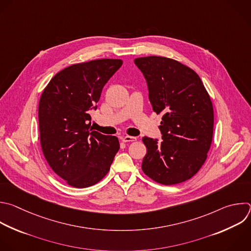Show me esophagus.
<instances>
[{
    "mask_svg": "<svg viewBox=\"0 0 251 251\" xmlns=\"http://www.w3.org/2000/svg\"><path fill=\"white\" fill-rule=\"evenodd\" d=\"M136 140H137V138L133 137V136H124L122 138V141L125 142V143H127V142H135Z\"/></svg>",
    "mask_w": 251,
    "mask_h": 251,
    "instance_id": "1",
    "label": "esophagus"
}]
</instances>
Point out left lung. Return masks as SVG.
I'll use <instances>...</instances> for the list:
<instances>
[{
    "label": "left lung",
    "mask_w": 251,
    "mask_h": 251,
    "mask_svg": "<svg viewBox=\"0 0 251 251\" xmlns=\"http://www.w3.org/2000/svg\"><path fill=\"white\" fill-rule=\"evenodd\" d=\"M148 85L156 114L163 113L161 140L143 138L147 153L142 170L157 183L174 185L195 176L207 158L214 110L200 76L178 61L159 56L134 60Z\"/></svg>",
    "instance_id": "left-lung-1"
}]
</instances>
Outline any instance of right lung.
I'll return each instance as SVG.
<instances>
[{
	"mask_svg": "<svg viewBox=\"0 0 251 251\" xmlns=\"http://www.w3.org/2000/svg\"><path fill=\"white\" fill-rule=\"evenodd\" d=\"M120 59L78 63L56 74L44 89L38 107L40 144L56 175L69 185L85 188L109 172L120 145L91 127L102 89L122 66Z\"/></svg>",
	"mask_w": 251,
	"mask_h": 251,
	"instance_id": "obj_1",
	"label": "right lung"
}]
</instances>
